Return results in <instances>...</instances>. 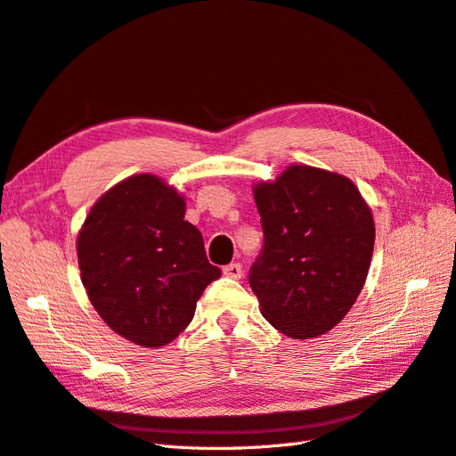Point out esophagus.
I'll return each mask as SVG.
<instances>
[{
  "label": "esophagus",
  "instance_id": "1",
  "mask_svg": "<svg viewBox=\"0 0 456 456\" xmlns=\"http://www.w3.org/2000/svg\"><path fill=\"white\" fill-rule=\"evenodd\" d=\"M223 273L226 275V278L240 280V278H241V273H243V270H241V265H240V262H232V265H228V266H224V268H223Z\"/></svg>",
  "mask_w": 456,
  "mask_h": 456
}]
</instances>
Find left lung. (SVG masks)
<instances>
[{"mask_svg":"<svg viewBox=\"0 0 456 456\" xmlns=\"http://www.w3.org/2000/svg\"><path fill=\"white\" fill-rule=\"evenodd\" d=\"M265 247L249 285L266 320L291 338L333 329L365 285L375 223L350 178L291 165L253 188Z\"/></svg>","mask_w":456,"mask_h":456,"instance_id":"1","label":"left lung"}]
</instances>
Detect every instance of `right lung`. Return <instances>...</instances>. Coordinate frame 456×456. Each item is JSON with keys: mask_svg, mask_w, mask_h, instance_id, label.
Returning a JSON list of instances; mask_svg holds the SVG:
<instances>
[{"mask_svg": "<svg viewBox=\"0 0 456 456\" xmlns=\"http://www.w3.org/2000/svg\"><path fill=\"white\" fill-rule=\"evenodd\" d=\"M186 203L156 175H133L96 201L77 236L81 281L104 323L144 348L188 327L220 270L205 256Z\"/></svg>", "mask_w": 456, "mask_h": 456, "instance_id": "right-lung-1", "label": "right lung"}]
</instances>
